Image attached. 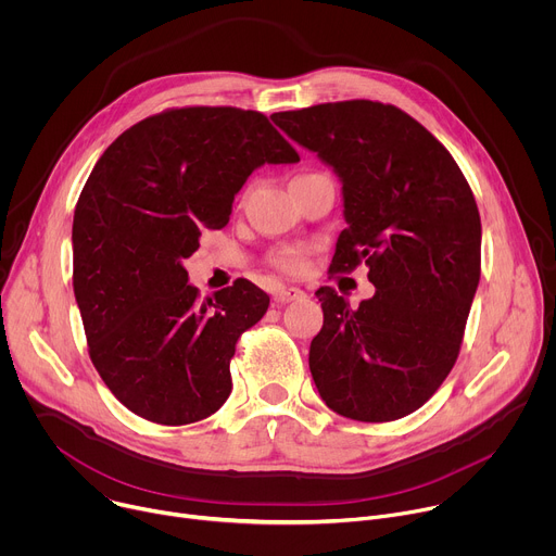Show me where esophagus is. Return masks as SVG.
Returning <instances> with one entry per match:
<instances>
[{"instance_id":"obj_1","label":"esophagus","mask_w":556,"mask_h":556,"mask_svg":"<svg viewBox=\"0 0 556 556\" xmlns=\"http://www.w3.org/2000/svg\"><path fill=\"white\" fill-rule=\"evenodd\" d=\"M305 292L301 288H294V286H288V288H279L275 294H273V303L275 305H286L290 301H299L303 299Z\"/></svg>"}]
</instances>
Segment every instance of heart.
Listing matches in <instances>:
<instances>
[{
    "label": "heart",
    "mask_w": 556,
    "mask_h": 556,
    "mask_svg": "<svg viewBox=\"0 0 556 556\" xmlns=\"http://www.w3.org/2000/svg\"><path fill=\"white\" fill-rule=\"evenodd\" d=\"M273 262L279 270L290 273V275H299L307 266V251L303 247H286L275 255Z\"/></svg>",
    "instance_id": "obj_1"
}]
</instances>
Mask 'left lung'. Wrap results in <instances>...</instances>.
<instances>
[{
  "instance_id": "8db88e82",
  "label": "left lung",
  "mask_w": 556,
  "mask_h": 556,
  "mask_svg": "<svg viewBox=\"0 0 556 556\" xmlns=\"http://www.w3.org/2000/svg\"><path fill=\"white\" fill-rule=\"evenodd\" d=\"M339 176L343 217L330 273L369 268L358 307L316 290L324 328L309 371L326 405L361 422L420 409L459 354L480 283L482 222L453 155L418 121L374 101L273 114Z\"/></svg>"
}]
</instances>
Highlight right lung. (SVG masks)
<instances>
[{
  "label": "right lung",
  "instance_id": "right-lung-1",
  "mask_svg": "<svg viewBox=\"0 0 556 556\" xmlns=\"http://www.w3.org/2000/svg\"><path fill=\"white\" fill-rule=\"evenodd\" d=\"M292 163L268 118L237 108L149 116L99 157L74 208L72 283L90 358L136 416L178 427L226 403L235 343L270 296L237 279L200 299L185 260L255 169Z\"/></svg>",
  "mask_w": 556,
  "mask_h": 556
}]
</instances>
